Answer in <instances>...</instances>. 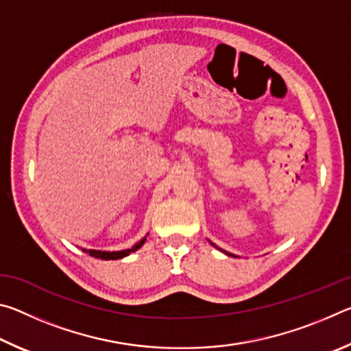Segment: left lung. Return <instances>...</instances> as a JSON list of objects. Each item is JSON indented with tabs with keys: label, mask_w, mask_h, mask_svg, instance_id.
Returning a JSON list of instances; mask_svg holds the SVG:
<instances>
[{
	"label": "left lung",
	"mask_w": 351,
	"mask_h": 351,
	"mask_svg": "<svg viewBox=\"0 0 351 351\" xmlns=\"http://www.w3.org/2000/svg\"><path fill=\"white\" fill-rule=\"evenodd\" d=\"M212 245H213V243H212ZM213 246H215V245H213ZM226 254H228V252H226ZM228 255H232V254H228Z\"/></svg>",
	"instance_id": "left-lung-1"
}]
</instances>
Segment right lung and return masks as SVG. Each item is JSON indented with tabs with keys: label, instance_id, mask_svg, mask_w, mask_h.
<instances>
[{
	"label": "right lung",
	"instance_id": "obj_1",
	"mask_svg": "<svg viewBox=\"0 0 351 351\" xmlns=\"http://www.w3.org/2000/svg\"><path fill=\"white\" fill-rule=\"evenodd\" d=\"M147 240V237H144L141 241L136 243V245L130 249H125V251H112V252H108V251H94V249H83L86 254H90L91 257H96V258H100V260H117V258H123L127 257V255H130L134 251H138V249L144 245Z\"/></svg>",
	"mask_w": 351,
	"mask_h": 351
}]
</instances>
